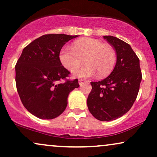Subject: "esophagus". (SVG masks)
<instances>
[{"mask_svg": "<svg viewBox=\"0 0 157 157\" xmlns=\"http://www.w3.org/2000/svg\"><path fill=\"white\" fill-rule=\"evenodd\" d=\"M79 84H80V86H82L84 83H86V82H88V81H86V80H84V79H79Z\"/></svg>", "mask_w": 157, "mask_h": 157, "instance_id": "1", "label": "esophagus"}]
</instances>
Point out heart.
Masks as SVG:
<instances>
[{"instance_id": "heart-1", "label": "heart", "mask_w": 157, "mask_h": 157, "mask_svg": "<svg viewBox=\"0 0 157 157\" xmlns=\"http://www.w3.org/2000/svg\"><path fill=\"white\" fill-rule=\"evenodd\" d=\"M61 63L70 71L76 70L82 61L86 65L77 70V77H92L97 73L99 77L109 75L117 63L116 52L104 43L93 38L80 40L72 45H66L60 52Z\"/></svg>"}]
</instances>
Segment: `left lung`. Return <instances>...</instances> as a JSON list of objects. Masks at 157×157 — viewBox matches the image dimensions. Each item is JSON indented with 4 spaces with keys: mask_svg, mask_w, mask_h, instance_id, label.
<instances>
[{
    "mask_svg": "<svg viewBox=\"0 0 157 157\" xmlns=\"http://www.w3.org/2000/svg\"><path fill=\"white\" fill-rule=\"evenodd\" d=\"M117 53L112 72L104 80L91 82L87 99L89 111L97 120L111 121L126 113L136 100L142 72L140 59L131 46L113 36H103Z\"/></svg>",
    "mask_w": 157,
    "mask_h": 157,
    "instance_id": "8db88e82",
    "label": "left lung"
}]
</instances>
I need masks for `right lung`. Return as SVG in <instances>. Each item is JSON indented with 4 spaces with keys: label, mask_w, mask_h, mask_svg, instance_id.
<instances>
[{
    "label": "right lung",
    "mask_w": 157,
    "mask_h": 157,
    "mask_svg": "<svg viewBox=\"0 0 157 157\" xmlns=\"http://www.w3.org/2000/svg\"><path fill=\"white\" fill-rule=\"evenodd\" d=\"M77 37L44 35L23 48L15 66L16 87L23 105L34 116L44 120L58 117L67 106L69 93L80 86L77 79H66L70 72L59 57L63 46Z\"/></svg>",
    "instance_id": "right-lung-1"
}]
</instances>
